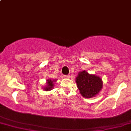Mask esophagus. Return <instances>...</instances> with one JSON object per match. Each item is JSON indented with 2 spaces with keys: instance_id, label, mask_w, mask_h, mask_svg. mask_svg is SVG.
<instances>
[{
  "instance_id": "34e87169",
  "label": "esophagus",
  "mask_w": 131,
  "mask_h": 131,
  "mask_svg": "<svg viewBox=\"0 0 131 131\" xmlns=\"http://www.w3.org/2000/svg\"><path fill=\"white\" fill-rule=\"evenodd\" d=\"M69 77V75H63V77H64V78H68Z\"/></svg>"
}]
</instances>
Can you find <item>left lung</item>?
Listing matches in <instances>:
<instances>
[{
	"label": "left lung",
	"mask_w": 131,
	"mask_h": 131,
	"mask_svg": "<svg viewBox=\"0 0 131 131\" xmlns=\"http://www.w3.org/2000/svg\"><path fill=\"white\" fill-rule=\"evenodd\" d=\"M76 82L80 93L85 98L94 97L102 88V81L99 77L84 71L79 73Z\"/></svg>",
	"instance_id": "1"
}]
</instances>
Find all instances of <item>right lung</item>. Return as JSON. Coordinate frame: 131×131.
<instances>
[{"instance_id": "obj_1", "label": "right lung", "mask_w": 131, "mask_h": 131, "mask_svg": "<svg viewBox=\"0 0 131 131\" xmlns=\"http://www.w3.org/2000/svg\"><path fill=\"white\" fill-rule=\"evenodd\" d=\"M47 86L46 87V88H44V89H43L45 90V91H50V90H52V89H53L54 88V82H55V81H52V80L50 79H48L47 80Z\"/></svg>"}]
</instances>
